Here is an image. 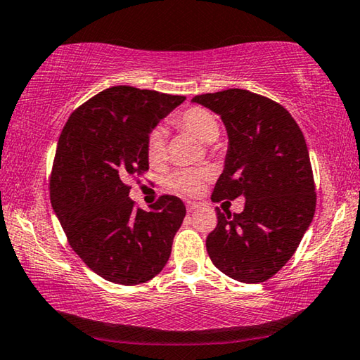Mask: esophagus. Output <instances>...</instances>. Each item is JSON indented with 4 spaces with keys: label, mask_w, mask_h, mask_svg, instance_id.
I'll return each mask as SVG.
<instances>
[{
    "label": "esophagus",
    "mask_w": 360,
    "mask_h": 360,
    "mask_svg": "<svg viewBox=\"0 0 360 360\" xmlns=\"http://www.w3.org/2000/svg\"><path fill=\"white\" fill-rule=\"evenodd\" d=\"M198 209H199V202H191V201L186 202V212H188V214H193V212L198 210Z\"/></svg>",
    "instance_id": "esophagus-1"
}]
</instances>
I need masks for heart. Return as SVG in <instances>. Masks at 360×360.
Listing matches in <instances>:
<instances>
[{
    "mask_svg": "<svg viewBox=\"0 0 360 360\" xmlns=\"http://www.w3.org/2000/svg\"><path fill=\"white\" fill-rule=\"evenodd\" d=\"M174 124L191 134L204 143H212L219 139L220 124L210 110L202 107H190L174 117ZM146 158L151 164H159L166 159V134L161 129H153L146 137ZM210 179L209 169H184L170 174L166 185L176 193L194 196L202 191L205 181Z\"/></svg>",
    "mask_w": 360,
    "mask_h": 360,
    "instance_id": "b5f03b06",
    "label": "heart"
}]
</instances>
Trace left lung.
<instances>
[{"label":"left lung","mask_w":360,"mask_h":360,"mask_svg":"<svg viewBox=\"0 0 360 360\" xmlns=\"http://www.w3.org/2000/svg\"><path fill=\"white\" fill-rule=\"evenodd\" d=\"M191 102L219 115L228 134L212 201L245 199L240 214L217 207L219 223L205 240L210 260L234 281H268L290 260L314 217L303 132L282 105L244 89L202 94Z\"/></svg>","instance_id":"8db88e82"}]
</instances>
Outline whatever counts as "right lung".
I'll use <instances>...</instances> for the list:
<instances>
[{
    "label": "right lung",
    "mask_w": 360,
    "mask_h": 360,
    "mask_svg": "<svg viewBox=\"0 0 360 360\" xmlns=\"http://www.w3.org/2000/svg\"><path fill=\"white\" fill-rule=\"evenodd\" d=\"M184 102V96L113 86L76 108L58 137L52 209L72 249L105 281L141 284L169 260L185 204L167 194L150 212L135 209L127 180L148 170L146 137Z\"/></svg>",
    "instance_id": "obj_1"
}]
</instances>
